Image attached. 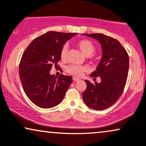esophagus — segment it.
Wrapping results in <instances>:
<instances>
[{
    "label": "esophagus",
    "mask_w": 146,
    "mask_h": 146,
    "mask_svg": "<svg viewBox=\"0 0 146 146\" xmlns=\"http://www.w3.org/2000/svg\"><path fill=\"white\" fill-rule=\"evenodd\" d=\"M73 81H78L80 80V79H79V78H77V77H73Z\"/></svg>",
    "instance_id": "1"
}]
</instances>
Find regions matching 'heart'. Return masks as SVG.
Returning a JSON list of instances; mask_svg holds the SVG:
<instances>
[{
	"instance_id": "obj_1",
	"label": "heart",
	"mask_w": 146,
	"mask_h": 146,
	"mask_svg": "<svg viewBox=\"0 0 146 146\" xmlns=\"http://www.w3.org/2000/svg\"><path fill=\"white\" fill-rule=\"evenodd\" d=\"M77 45L80 48L81 51L84 53V55L86 56H90L92 55L96 50V46H95L94 44L87 39H81L79 40L77 42ZM68 53H69V46L67 44H65L62 46L61 51H60L61 59L62 60L67 59ZM87 71H88V68L86 66L75 65V64H71V65H68L66 67L67 73L76 77L82 76L83 73Z\"/></svg>"
}]
</instances>
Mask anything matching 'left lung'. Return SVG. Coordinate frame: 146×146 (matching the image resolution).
<instances>
[{
	"mask_svg": "<svg viewBox=\"0 0 146 146\" xmlns=\"http://www.w3.org/2000/svg\"><path fill=\"white\" fill-rule=\"evenodd\" d=\"M100 41L103 55L92 77H100V83L85 80L87 88L83 93L85 104L91 109L110 108L120 98L125 88L129 70V55L119 41L102 33L84 34Z\"/></svg>",
	"mask_w": 146,
	"mask_h": 146,
	"instance_id": "left-lung-1",
	"label": "left lung"
}]
</instances>
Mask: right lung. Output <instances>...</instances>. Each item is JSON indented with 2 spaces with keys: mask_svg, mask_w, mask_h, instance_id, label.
Here are the masks:
<instances>
[{
  "mask_svg": "<svg viewBox=\"0 0 146 146\" xmlns=\"http://www.w3.org/2000/svg\"><path fill=\"white\" fill-rule=\"evenodd\" d=\"M76 33L49 31L29 44L19 63V76L27 96L41 108H53L63 100L71 84V76L50 75L52 66L59 67L60 51Z\"/></svg>",
  "mask_w": 146,
  "mask_h": 146,
  "instance_id": "1",
  "label": "right lung"
}]
</instances>
